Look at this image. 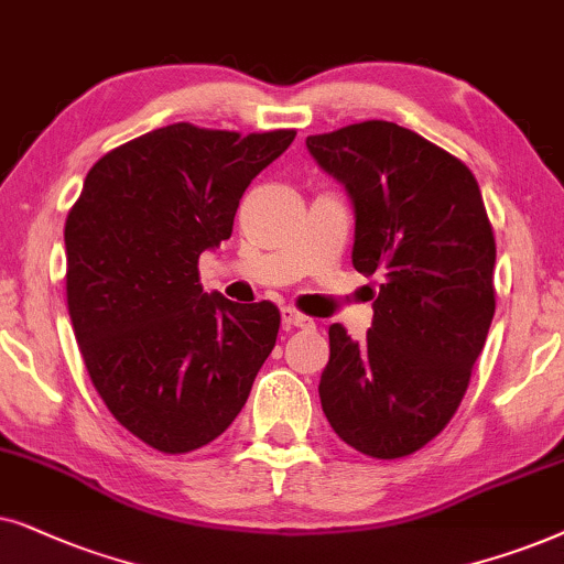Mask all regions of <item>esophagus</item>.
I'll return each instance as SVG.
<instances>
[{
  "instance_id": "34e87169",
  "label": "esophagus",
  "mask_w": 564,
  "mask_h": 564,
  "mask_svg": "<svg viewBox=\"0 0 564 564\" xmlns=\"http://www.w3.org/2000/svg\"><path fill=\"white\" fill-rule=\"evenodd\" d=\"M281 317H283V327H286V329H291V327H304V329L314 327V319L306 317V314H302L299 310H294V306H286V310L281 312Z\"/></svg>"
}]
</instances>
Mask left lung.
Here are the masks:
<instances>
[{
  "instance_id": "left-lung-1",
  "label": "left lung",
  "mask_w": 564,
  "mask_h": 564,
  "mask_svg": "<svg viewBox=\"0 0 564 564\" xmlns=\"http://www.w3.org/2000/svg\"><path fill=\"white\" fill-rule=\"evenodd\" d=\"M356 206L352 268L381 275L373 325H329L322 410L345 444L402 459L467 392L495 314V235L471 170L420 133L364 120L306 139Z\"/></svg>"
}]
</instances>
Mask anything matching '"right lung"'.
<instances>
[{
    "instance_id": "1",
    "label": "right lung",
    "mask_w": 564,
    "mask_h": 564,
    "mask_svg": "<svg viewBox=\"0 0 564 564\" xmlns=\"http://www.w3.org/2000/svg\"><path fill=\"white\" fill-rule=\"evenodd\" d=\"M294 137L164 126L100 156L66 216V304L87 373L156 452L219 438L273 350L278 306L204 294L198 258L231 237L247 185Z\"/></svg>"
}]
</instances>
